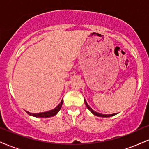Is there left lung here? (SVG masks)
<instances>
[{"label": "left lung", "mask_w": 149, "mask_h": 149, "mask_svg": "<svg viewBox=\"0 0 149 149\" xmlns=\"http://www.w3.org/2000/svg\"><path fill=\"white\" fill-rule=\"evenodd\" d=\"M85 105H86V107L88 109H89V110L91 111V113L92 114H94L95 116H99V117H104V118H107V117H111V116H113L116 115V113H113V114H102V113H97L96 111H95L93 110V109H92L91 108H90V106L88 105V103H87V102L85 101Z\"/></svg>", "instance_id": "8db88e82"}]
</instances>
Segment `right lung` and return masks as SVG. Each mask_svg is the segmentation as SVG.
<instances>
[{
  "mask_svg": "<svg viewBox=\"0 0 149 149\" xmlns=\"http://www.w3.org/2000/svg\"><path fill=\"white\" fill-rule=\"evenodd\" d=\"M63 104V99L61 101V102L58 104L57 107H56L54 109L52 110L48 111H45V112H42V113H30L27 111H26V112L29 114V115L33 116V117H36V118H49V117H52V116H54L55 115H57V113L59 111V110L61 109V106H62Z\"/></svg>",
  "mask_w": 149,
  "mask_h": 149,
  "instance_id": "right-lung-1",
  "label": "right lung"
}]
</instances>
